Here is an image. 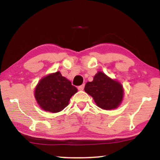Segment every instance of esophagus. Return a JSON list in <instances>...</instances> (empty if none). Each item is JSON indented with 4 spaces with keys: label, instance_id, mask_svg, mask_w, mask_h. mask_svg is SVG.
Listing matches in <instances>:
<instances>
[{
    "label": "esophagus",
    "instance_id": "obj_1",
    "mask_svg": "<svg viewBox=\"0 0 160 160\" xmlns=\"http://www.w3.org/2000/svg\"><path fill=\"white\" fill-rule=\"evenodd\" d=\"M84 88H85V84H82V85H80L78 87V90H84Z\"/></svg>",
    "mask_w": 160,
    "mask_h": 160
}]
</instances>
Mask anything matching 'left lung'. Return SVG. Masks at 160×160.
<instances>
[{
    "instance_id": "left-lung-1",
    "label": "left lung",
    "mask_w": 160,
    "mask_h": 160,
    "mask_svg": "<svg viewBox=\"0 0 160 160\" xmlns=\"http://www.w3.org/2000/svg\"><path fill=\"white\" fill-rule=\"evenodd\" d=\"M85 92L92 97L97 106L105 110L118 108L123 99V88L121 82L98 71L92 82L85 87Z\"/></svg>"
}]
</instances>
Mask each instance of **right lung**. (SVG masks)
<instances>
[{
	"label": "right lung",
	"instance_id": "obj_1",
	"mask_svg": "<svg viewBox=\"0 0 160 160\" xmlns=\"http://www.w3.org/2000/svg\"><path fill=\"white\" fill-rule=\"evenodd\" d=\"M78 89L59 71L42 78L35 88L34 97L42 109L57 113L69 104L71 97Z\"/></svg>",
	"mask_w": 160,
	"mask_h": 160
}]
</instances>
